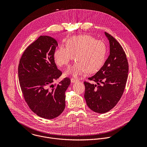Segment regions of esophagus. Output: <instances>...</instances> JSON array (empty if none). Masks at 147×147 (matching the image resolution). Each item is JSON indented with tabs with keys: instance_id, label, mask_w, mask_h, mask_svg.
Here are the masks:
<instances>
[{
	"instance_id": "1",
	"label": "esophagus",
	"mask_w": 147,
	"mask_h": 147,
	"mask_svg": "<svg viewBox=\"0 0 147 147\" xmlns=\"http://www.w3.org/2000/svg\"><path fill=\"white\" fill-rule=\"evenodd\" d=\"M79 82V81H78L77 79H74V78H72V79H71V82L72 83H76V82Z\"/></svg>"
}]
</instances>
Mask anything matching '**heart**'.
Masks as SVG:
<instances>
[{
	"label": "heart",
	"mask_w": 147,
	"mask_h": 147,
	"mask_svg": "<svg viewBox=\"0 0 147 147\" xmlns=\"http://www.w3.org/2000/svg\"><path fill=\"white\" fill-rule=\"evenodd\" d=\"M105 43L89 35L73 36L66 41V47L60 46L54 54L56 63L63 67L68 65L74 58L75 63L66 71L77 77L88 72L98 71L105 63L106 55Z\"/></svg>",
	"instance_id": "heart-1"
}]
</instances>
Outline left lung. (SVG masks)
<instances>
[{
  "label": "left lung",
  "instance_id": "8db88e82",
  "mask_svg": "<svg viewBox=\"0 0 147 147\" xmlns=\"http://www.w3.org/2000/svg\"><path fill=\"white\" fill-rule=\"evenodd\" d=\"M105 34L110 43L109 56L100 70L88 78L97 84L84 82L86 104L92 111L100 114L110 111L120 100L128 72V63L122 46L109 33L105 32Z\"/></svg>",
  "mask_w": 147,
  "mask_h": 147
}]
</instances>
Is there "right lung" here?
<instances>
[{
	"label": "right lung",
	"mask_w": 147,
	"mask_h": 147,
	"mask_svg": "<svg viewBox=\"0 0 147 147\" xmlns=\"http://www.w3.org/2000/svg\"><path fill=\"white\" fill-rule=\"evenodd\" d=\"M57 41L41 36L30 44L21 56L18 67L20 85L30 109L45 119L58 117L64 110L65 92L71 83L68 78L53 84L62 75L55 63Z\"/></svg>",
	"instance_id": "add662e5"
}]
</instances>
